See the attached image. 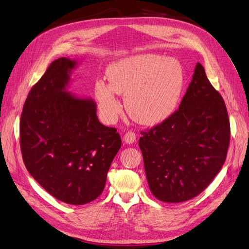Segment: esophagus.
<instances>
[{
  "instance_id": "34e87169",
  "label": "esophagus",
  "mask_w": 249,
  "mask_h": 249,
  "mask_svg": "<svg viewBox=\"0 0 249 249\" xmlns=\"http://www.w3.org/2000/svg\"><path fill=\"white\" fill-rule=\"evenodd\" d=\"M136 140V134L133 131H127L124 134V141L127 143H133Z\"/></svg>"
}]
</instances>
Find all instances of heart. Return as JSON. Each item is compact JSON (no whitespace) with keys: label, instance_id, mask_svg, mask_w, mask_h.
Returning a JSON list of instances; mask_svg holds the SVG:
<instances>
[{"label":"heart","instance_id":"obj_1","mask_svg":"<svg viewBox=\"0 0 249 249\" xmlns=\"http://www.w3.org/2000/svg\"><path fill=\"white\" fill-rule=\"evenodd\" d=\"M109 85L96 84V98L102 113L113 121L121 110L117 94L125 96L129 116L143 125L170 118L178 107L185 84L181 64L156 53L133 55L113 64L107 71Z\"/></svg>","mask_w":249,"mask_h":249}]
</instances>
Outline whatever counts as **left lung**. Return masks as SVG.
Returning <instances> with one entry per match:
<instances>
[{
	"mask_svg": "<svg viewBox=\"0 0 249 249\" xmlns=\"http://www.w3.org/2000/svg\"><path fill=\"white\" fill-rule=\"evenodd\" d=\"M141 133L146 177L159 200L185 202L213 181L226 161L231 127L226 103L199 63L179 108Z\"/></svg>",
	"mask_w": 249,
	"mask_h": 249,
	"instance_id": "8db88e82",
	"label": "left lung"
}]
</instances>
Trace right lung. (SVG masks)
Listing matches in <instances>:
<instances>
[{"instance_id":"right-lung-1","label":"right lung","mask_w":249,"mask_h":249,"mask_svg":"<svg viewBox=\"0 0 249 249\" xmlns=\"http://www.w3.org/2000/svg\"><path fill=\"white\" fill-rule=\"evenodd\" d=\"M74 66L75 61L55 60L32 87L19 139L32 177L62 202L84 205L101 195L122 142L116 128L99 122L94 101L65 92Z\"/></svg>"}]
</instances>
